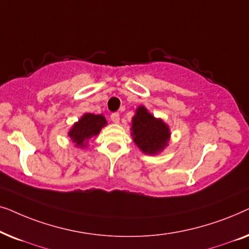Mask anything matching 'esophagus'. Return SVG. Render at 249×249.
Listing matches in <instances>:
<instances>
[{"instance_id":"esophagus-1","label":"esophagus","mask_w":249,"mask_h":249,"mask_svg":"<svg viewBox=\"0 0 249 249\" xmlns=\"http://www.w3.org/2000/svg\"><path fill=\"white\" fill-rule=\"evenodd\" d=\"M111 121L113 122V124H119L120 122V115L119 113H113L111 115Z\"/></svg>"}]
</instances>
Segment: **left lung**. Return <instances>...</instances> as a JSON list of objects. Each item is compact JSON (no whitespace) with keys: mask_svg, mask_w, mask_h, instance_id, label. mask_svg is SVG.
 Masks as SVG:
<instances>
[{"mask_svg":"<svg viewBox=\"0 0 249 249\" xmlns=\"http://www.w3.org/2000/svg\"><path fill=\"white\" fill-rule=\"evenodd\" d=\"M130 131L136 146L147 155L160 154L171 138L169 125L161 118H155L144 105L136 108Z\"/></svg>","mask_w":249,"mask_h":249,"instance_id":"left-lung-1","label":"left lung"}]
</instances>
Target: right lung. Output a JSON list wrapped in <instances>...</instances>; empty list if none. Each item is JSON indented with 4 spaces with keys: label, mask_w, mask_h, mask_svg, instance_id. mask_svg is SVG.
Wrapping results in <instances>:
<instances>
[{
    "label": "right lung",
    "mask_w": 249,
    "mask_h": 249,
    "mask_svg": "<svg viewBox=\"0 0 249 249\" xmlns=\"http://www.w3.org/2000/svg\"><path fill=\"white\" fill-rule=\"evenodd\" d=\"M107 124V121L103 114L85 113L69 129L68 136L76 147L83 149L87 147L88 142L98 136L102 128H104Z\"/></svg>",
    "instance_id": "add662e5"
}]
</instances>
